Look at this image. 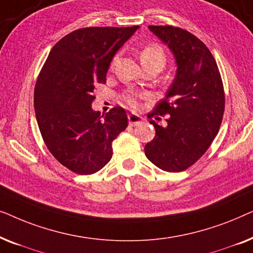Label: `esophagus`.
<instances>
[{
  "label": "esophagus",
  "instance_id": "1",
  "mask_svg": "<svg viewBox=\"0 0 253 253\" xmlns=\"http://www.w3.org/2000/svg\"><path fill=\"white\" fill-rule=\"evenodd\" d=\"M143 122V117L140 115H138V114H134V113H131L129 115V124L130 126H138V124H140Z\"/></svg>",
  "mask_w": 253,
  "mask_h": 253
}]
</instances>
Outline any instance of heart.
Here are the masks:
<instances>
[{
	"label": "heart",
	"instance_id": "1",
	"mask_svg": "<svg viewBox=\"0 0 253 253\" xmlns=\"http://www.w3.org/2000/svg\"><path fill=\"white\" fill-rule=\"evenodd\" d=\"M117 57H114L112 64L116 62ZM140 60L144 68L147 67H158L161 69L166 65L167 62V55L164 47L159 43H148L140 51ZM123 100L127 106L137 107L138 106V94L134 92H126L123 94Z\"/></svg>",
	"mask_w": 253,
	"mask_h": 253
}]
</instances>
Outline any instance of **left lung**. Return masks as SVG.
<instances>
[{"label": "left lung", "mask_w": 253, "mask_h": 253, "mask_svg": "<svg viewBox=\"0 0 253 253\" xmlns=\"http://www.w3.org/2000/svg\"><path fill=\"white\" fill-rule=\"evenodd\" d=\"M174 53L177 74L167 94L148 119L169 115L165 126L150 121L155 137L145 155L158 168L183 171L205 154L219 132L224 113V89L219 68L206 44L181 27L148 26Z\"/></svg>", "instance_id": "1"}]
</instances>
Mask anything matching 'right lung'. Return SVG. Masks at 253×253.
Segmentation results:
<instances>
[{
  "label": "right lung",
  "mask_w": 253,
  "mask_h": 253,
  "mask_svg": "<svg viewBox=\"0 0 253 253\" xmlns=\"http://www.w3.org/2000/svg\"><path fill=\"white\" fill-rule=\"evenodd\" d=\"M139 26H91L72 31L51 48L34 88V109L53 157L79 175L99 171L113 157V140L127 116L114 107L103 118L93 112L95 84H105L109 64ZM103 116V115H102Z\"/></svg>",
  "instance_id": "right-lung-1"
}]
</instances>
